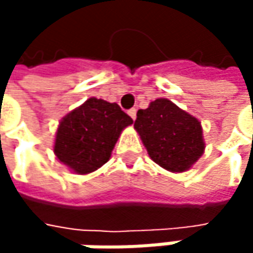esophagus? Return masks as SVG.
<instances>
[{
	"label": "esophagus",
	"mask_w": 253,
	"mask_h": 253,
	"mask_svg": "<svg viewBox=\"0 0 253 253\" xmlns=\"http://www.w3.org/2000/svg\"><path fill=\"white\" fill-rule=\"evenodd\" d=\"M128 116L133 119V120H136V110L134 108H131V110H128Z\"/></svg>",
	"instance_id": "esophagus-1"
}]
</instances>
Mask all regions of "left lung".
<instances>
[{
	"mask_svg": "<svg viewBox=\"0 0 253 253\" xmlns=\"http://www.w3.org/2000/svg\"><path fill=\"white\" fill-rule=\"evenodd\" d=\"M136 116V131L152 161L163 169L173 173L186 171L204 154L199 120L171 101L158 98Z\"/></svg>",
	"mask_w": 253,
	"mask_h": 253,
	"instance_id": "8db88e82",
	"label": "left lung"
}]
</instances>
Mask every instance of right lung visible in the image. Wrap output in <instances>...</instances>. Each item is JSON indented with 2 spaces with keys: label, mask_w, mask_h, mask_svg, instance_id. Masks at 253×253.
<instances>
[{
  "label": "right lung",
  "mask_w": 253,
  "mask_h": 253,
  "mask_svg": "<svg viewBox=\"0 0 253 253\" xmlns=\"http://www.w3.org/2000/svg\"><path fill=\"white\" fill-rule=\"evenodd\" d=\"M131 123L116 102L89 98L60 122L54 154L77 174L92 173L110 160L120 133Z\"/></svg>",
  "instance_id": "add662e5"
}]
</instances>
